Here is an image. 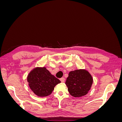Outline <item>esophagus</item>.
I'll return each mask as SVG.
<instances>
[{
    "instance_id": "esophagus-1",
    "label": "esophagus",
    "mask_w": 122,
    "mask_h": 122,
    "mask_svg": "<svg viewBox=\"0 0 122 122\" xmlns=\"http://www.w3.org/2000/svg\"><path fill=\"white\" fill-rule=\"evenodd\" d=\"M60 80L62 83H64L65 82V78H64V77H63V78H61L60 79Z\"/></svg>"
}]
</instances>
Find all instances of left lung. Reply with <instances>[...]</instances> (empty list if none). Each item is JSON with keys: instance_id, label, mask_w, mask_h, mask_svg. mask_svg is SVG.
Here are the masks:
<instances>
[{"instance_id": "1", "label": "left lung", "mask_w": 122, "mask_h": 122, "mask_svg": "<svg viewBox=\"0 0 122 122\" xmlns=\"http://www.w3.org/2000/svg\"><path fill=\"white\" fill-rule=\"evenodd\" d=\"M93 82V77L87 70L79 69L70 72L65 83L70 95L81 97L88 93Z\"/></svg>"}]
</instances>
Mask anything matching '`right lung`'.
<instances>
[{"instance_id":"right-lung-1","label":"right lung","mask_w":122,"mask_h":122,"mask_svg":"<svg viewBox=\"0 0 122 122\" xmlns=\"http://www.w3.org/2000/svg\"><path fill=\"white\" fill-rule=\"evenodd\" d=\"M27 80L31 91L40 97L50 95L55 86L61 82L44 67L32 70L28 74Z\"/></svg>"}]
</instances>
